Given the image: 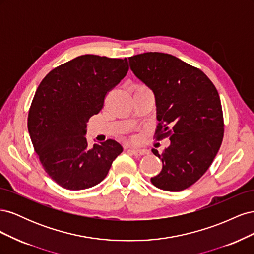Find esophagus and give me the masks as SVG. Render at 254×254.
I'll return each instance as SVG.
<instances>
[{
    "label": "esophagus",
    "instance_id": "34e87169",
    "mask_svg": "<svg viewBox=\"0 0 254 254\" xmlns=\"http://www.w3.org/2000/svg\"><path fill=\"white\" fill-rule=\"evenodd\" d=\"M130 151H131L135 156H142V155H146V153H148V150L145 148H130Z\"/></svg>",
    "mask_w": 254,
    "mask_h": 254
}]
</instances>
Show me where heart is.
<instances>
[{"label": "heart", "mask_w": 254, "mask_h": 254, "mask_svg": "<svg viewBox=\"0 0 254 254\" xmlns=\"http://www.w3.org/2000/svg\"><path fill=\"white\" fill-rule=\"evenodd\" d=\"M141 87H143V86H141Z\"/></svg>", "instance_id": "1"}]
</instances>
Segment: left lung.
Instances as JSON below:
<instances>
[{
    "label": "left lung",
    "instance_id": "8db88e82",
    "mask_svg": "<svg viewBox=\"0 0 254 254\" xmlns=\"http://www.w3.org/2000/svg\"><path fill=\"white\" fill-rule=\"evenodd\" d=\"M133 74L156 98L157 139L171 145L153 155L162 171L150 179L168 191L190 188L212 164L224 137V117L218 92L209 77L170 54L149 52L129 57Z\"/></svg>",
    "mask_w": 254,
    "mask_h": 254
}]
</instances>
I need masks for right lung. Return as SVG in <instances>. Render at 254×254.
Listing matches in <instances>:
<instances>
[{
	"instance_id": "right-lung-1",
	"label": "right lung",
	"mask_w": 254,
	"mask_h": 254,
	"mask_svg": "<svg viewBox=\"0 0 254 254\" xmlns=\"http://www.w3.org/2000/svg\"><path fill=\"white\" fill-rule=\"evenodd\" d=\"M127 59L82 55L52 70L38 87L27 127L44 171L60 187L79 190L102 182L123 147L107 140L89 147L87 123L125 77Z\"/></svg>"
}]
</instances>
